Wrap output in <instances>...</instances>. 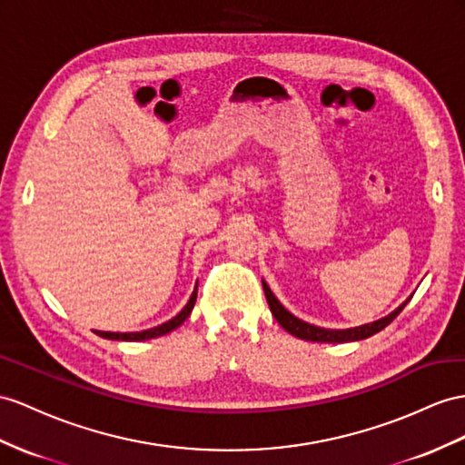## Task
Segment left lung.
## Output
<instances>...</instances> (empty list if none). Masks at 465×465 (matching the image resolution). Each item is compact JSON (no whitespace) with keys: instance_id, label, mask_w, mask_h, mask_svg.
<instances>
[{"instance_id":"8db88e82","label":"left lung","mask_w":465,"mask_h":465,"mask_svg":"<svg viewBox=\"0 0 465 465\" xmlns=\"http://www.w3.org/2000/svg\"><path fill=\"white\" fill-rule=\"evenodd\" d=\"M263 291L267 296V302L272 316H275L277 322L289 331V334L301 338V340H308V341H320V343H343V341H357V340H365V338H371L377 331H381L383 328H387L392 320H395L407 302L412 299V294L409 296L407 301H404L401 306H397L395 311L391 314L373 320V322L369 324H361V326H355V328H346V330H334V328H320L314 326L311 322H304L299 316H294L292 312H289L287 308L281 304V301L277 299L272 291L269 289V284L263 281Z\"/></svg>"}]
</instances>
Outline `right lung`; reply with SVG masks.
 Segmentation results:
<instances>
[{"label": "right lung", "instance_id": "right-lung-1", "mask_svg": "<svg viewBox=\"0 0 465 465\" xmlns=\"http://www.w3.org/2000/svg\"><path fill=\"white\" fill-rule=\"evenodd\" d=\"M196 287H198V284H196ZM196 287H194L193 294H190L186 306L174 318H171L169 322H164L161 326H154V328H149V330H143V331H125V334H122V331H96V334L100 338H105V340H122V341H143V340H153V338H159V336L169 334V331H173V330H176L178 326H181L184 320L190 316V312H193V308L196 304V294H198Z\"/></svg>", "mask_w": 465, "mask_h": 465}]
</instances>
